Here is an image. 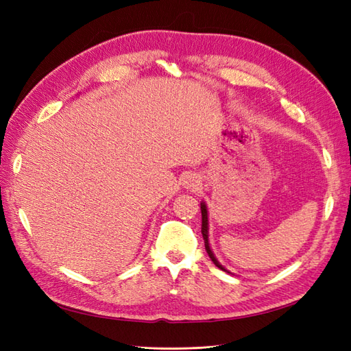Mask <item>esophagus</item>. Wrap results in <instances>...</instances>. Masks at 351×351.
Instances as JSON below:
<instances>
[{
    "mask_svg": "<svg viewBox=\"0 0 351 351\" xmlns=\"http://www.w3.org/2000/svg\"><path fill=\"white\" fill-rule=\"evenodd\" d=\"M199 183H200V180H199V177L196 176V174H187L186 177H184V182H183V186L186 187V189H196L197 186H199Z\"/></svg>",
    "mask_w": 351,
    "mask_h": 351,
    "instance_id": "obj_1",
    "label": "esophagus"
}]
</instances>
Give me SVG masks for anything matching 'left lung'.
<instances>
[{
	"label": "left lung",
	"mask_w": 351,
	"mask_h": 351,
	"mask_svg": "<svg viewBox=\"0 0 351 351\" xmlns=\"http://www.w3.org/2000/svg\"><path fill=\"white\" fill-rule=\"evenodd\" d=\"M200 210H202V236H204V240H205V249H206V253L209 254L210 261L215 263V267H218L219 269L228 272L222 265L217 261V258L214 256V253H212L210 247H209V240H208V209H206V205L205 204H200Z\"/></svg>",
	"instance_id": "8db88e82"
}]
</instances>
